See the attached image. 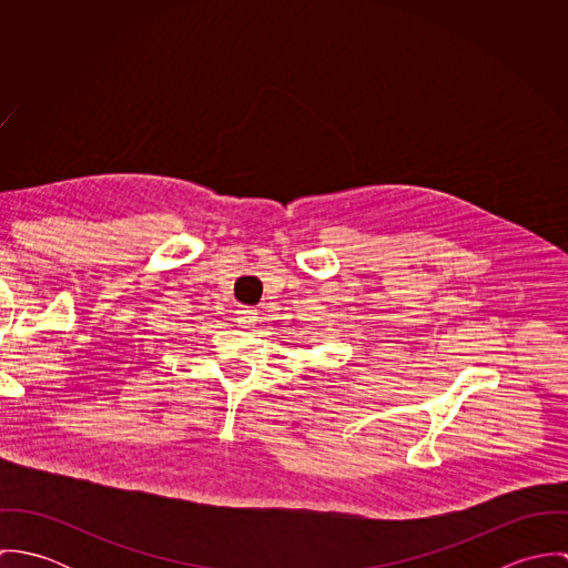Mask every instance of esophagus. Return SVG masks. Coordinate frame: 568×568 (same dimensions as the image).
Returning <instances> with one entry per match:
<instances>
[{
  "instance_id": "1",
  "label": "esophagus",
  "mask_w": 568,
  "mask_h": 568,
  "mask_svg": "<svg viewBox=\"0 0 568 568\" xmlns=\"http://www.w3.org/2000/svg\"><path fill=\"white\" fill-rule=\"evenodd\" d=\"M236 315H239V324L243 325V327H255V324L260 322L257 311L251 308V306H241Z\"/></svg>"
}]
</instances>
